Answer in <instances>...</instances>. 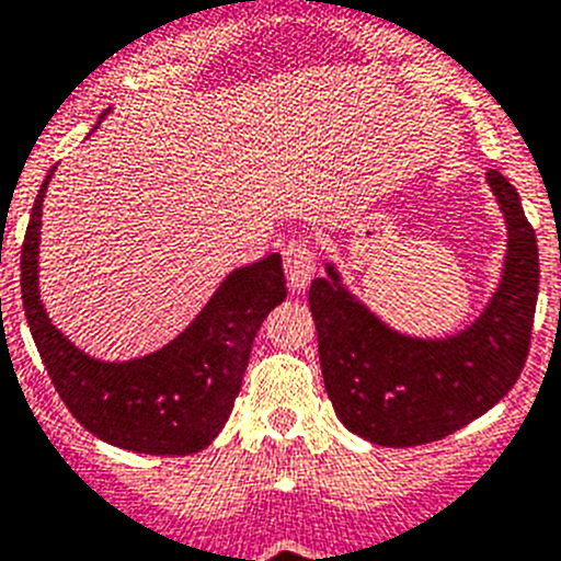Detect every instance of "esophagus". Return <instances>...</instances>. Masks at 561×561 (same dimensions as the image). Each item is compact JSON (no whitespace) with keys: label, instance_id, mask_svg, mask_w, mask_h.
Masks as SVG:
<instances>
[{"label":"esophagus","instance_id":"obj_1","mask_svg":"<svg viewBox=\"0 0 561 561\" xmlns=\"http://www.w3.org/2000/svg\"><path fill=\"white\" fill-rule=\"evenodd\" d=\"M316 271V256L313 248L308 242H287L285 248V276H287V287H290V294H305V287L310 285Z\"/></svg>","mask_w":561,"mask_h":561}]
</instances>
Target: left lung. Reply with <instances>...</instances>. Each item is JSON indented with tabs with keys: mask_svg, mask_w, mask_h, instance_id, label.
Instances as JSON below:
<instances>
[{
	"mask_svg": "<svg viewBox=\"0 0 561 561\" xmlns=\"http://www.w3.org/2000/svg\"><path fill=\"white\" fill-rule=\"evenodd\" d=\"M485 183L505 220V256L466 328L446 335L392 328L335 262L310 285L324 389L339 421L375 446L440 440L503 401L523 373L539 296L537 233L503 174L489 169Z\"/></svg>",
	"mask_w": 561,
	"mask_h": 561,
	"instance_id": "obj_1",
	"label": "left lung"
}]
</instances>
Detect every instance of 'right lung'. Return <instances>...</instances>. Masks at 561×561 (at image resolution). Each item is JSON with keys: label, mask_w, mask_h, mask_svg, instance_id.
I'll use <instances>...</instances> for the list:
<instances>
[{"label": "right lung", "mask_w": 561, "mask_h": 561, "mask_svg": "<svg viewBox=\"0 0 561 561\" xmlns=\"http://www.w3.org/2000/svg\"><path fill=\"white\" fill-rule=\"evenodd\" d=\"M53 172L38 188L24 233L22 301L56 392L87 432L118 449L160 457L206 449L240 396L256 330L287 296L282 256L271 253L253 265L233 267L203 310L163 347L104 362L76 347L53 324L38 294L42 206Z\"/></svg>", "instance_id": "1"}]
</instances>
